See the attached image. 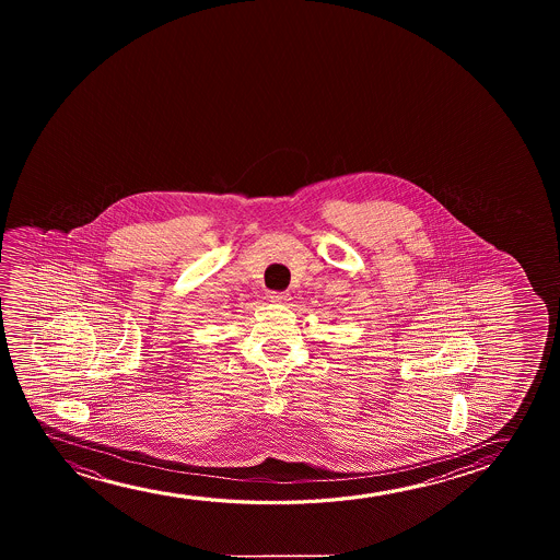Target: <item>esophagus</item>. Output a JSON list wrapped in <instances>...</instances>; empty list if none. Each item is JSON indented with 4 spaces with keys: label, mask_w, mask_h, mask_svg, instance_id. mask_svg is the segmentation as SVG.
Returning <instances> with one entry per match:
<instances>
[{
    "label": "esophagus",
    "mask_w": 560,
    "mask_h": 560,
    "mask_svg": "<svg viewBox=\"0 0 560 560\" xmlns=\"http://www.w3.org/2000/svg\"><path fill=\"white\" fill-rule=\"evenodd\" d=\"M269 300H271L273 304H287V302L291 300V294H289V292H271Z\"/></svg>",
    "instance_id": "1"
}]
</instances>
